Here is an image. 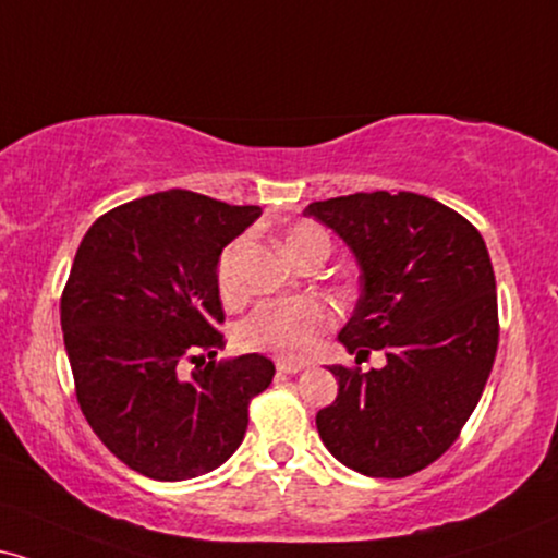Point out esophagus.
<instances>
[{
	"label": "esophagus",
	"mask_w": 558,
	"mask_h": 558,
	"mask_svg": "<svg viewBox=\"0 0 558 558\" xmlns=\"http://www.w3.org/2000/svg\"><path fill=\"white\" fill-rule=\"evenodd\" d=\"M275 368H278L280 373H301L308 368V363L303 361H286V357H280V361H275Z\"/></svg>",
	"instance_id": "34e87169"
}]
</instances>
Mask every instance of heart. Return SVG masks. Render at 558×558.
Listing matches in <instances>:
<instances>
[{
  "label": "heart",
  "mask_w": 558,
  "mask_h": 558,
  "mask_svg": "<svg viewBox=\"0 0 558 558\" xmlns=\"http://www.w3.org/2000/svg\"><path fill=\"white\" fill-rule=\"evenodd\" d=\"M286 252L299 257L314 244H327L329 239L312 223H299L286 234ZM242 252V239L229 244L218 257V288L223 295H234L239 288L236 263ZM331 324V306L316 295H280L267 299L239 327V342L246 350L270 352L278 357H301L314 348L324 329Z\"/></svg>",
  "instance_id": "obj_1"
}]
</instances>
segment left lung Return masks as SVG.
<instances>
[{
  "instance_id": "obj_1",
  "label": "left lung",
  "mask_w": 558,
  "mask_h": 558,
  "mask_svg": "<svg viewBox=\"0 0 558 558\" xmlns=\"http://www.w3.org/2000/svg\"><path fill=\"white\" fill-rule=\"evenodd\" d=\"M303 214L361 267V299L337 340L386 352L380 371L331 365L340 391L316 414L322 442L357 474H417L453 446L495 365L497 283L484 239L417 193L329 197Z\"/></svg>"
}]
</instances>
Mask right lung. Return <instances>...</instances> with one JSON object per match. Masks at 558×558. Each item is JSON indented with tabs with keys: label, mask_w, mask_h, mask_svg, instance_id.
<instances>
[{
	"label": "right lung",
	"mask_w": 558,
	"mask_h": 558,
	"mask_svg": "<svg viewBox=\"0 0 558 558\" xmlns=\"http://www.w3.org/2000/svg\"><path fill=\"white\" fill-rule=\"evenodd\" d=\"M259 214L167 190L108 210L76 250L61 295L76 401L138 474L182 482L221 466L242 446L250 401L270 386L275 365L259 352L216 361L218 257Z\"/></svg>",
	"instance_id": "1"
}]
</instances>
